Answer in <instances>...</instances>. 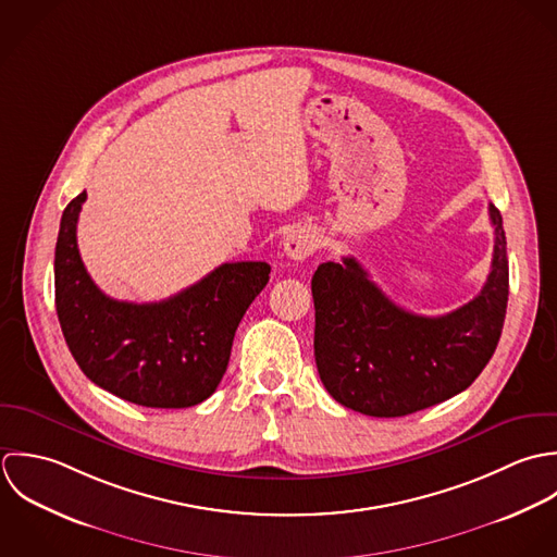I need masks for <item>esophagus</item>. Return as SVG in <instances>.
<instances>
[{"mask_svg": "<svg viewBox=\"0 0 557 557\" xmlns=\"http://www.w3.org/2000/svg\"><path fill=\"white\" fill-rule=\"evenodd\" d=\"M317 247H319V236L308 227H295L284 238V253L297 262L310 258L317 251Z\"/></svg>", "mask_w": 557, "mask_h": 557, "instance_id": "obj_1", "label": "esophagus"}]
</instances>
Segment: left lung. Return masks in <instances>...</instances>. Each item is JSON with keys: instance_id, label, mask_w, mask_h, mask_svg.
<instances>
[{"instance_id": "obj_1", "label": "left lung", "mask_w": 557, "mask_h": 557, "mask_svg": "<svg viewBox=\"0 0 557 557\" xmlns=\"http://www.w3.org/2000/svg\"><path fill=\"white\" fill-rule=\"evenodd\" d=\"M491 273L482 290L444 317L398 308L346 256L319 264L312 277L317 310L314 357L335 400L372 418H400L467 389L493 357L508 306V256L499 211Z\"/></svg>"}]
</instances>
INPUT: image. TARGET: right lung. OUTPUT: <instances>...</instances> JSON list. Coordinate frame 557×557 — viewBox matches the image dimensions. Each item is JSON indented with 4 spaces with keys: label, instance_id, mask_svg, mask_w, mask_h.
I'll use <instances>...</instances> for the list:
<instances>
[{
    "label": "right lung",
    "instance_id": "1",
    "mask_svg": "<svg viewBox=\"0 0 557 557\" xmlns=\"http://www.w3.org/2000/svg\"><path fill=\"white\" fill-rule=\"evenodd\" d=\"M86 191L62 213L55 243V310L82 372L113 396L152 409L207 400L227 368L234 332L269 282L267 262H225L159 304L108 297L77 249Z\"/></svg>",
    "mask_w": 557,
    "mask_h": 557
}]
</instances>
